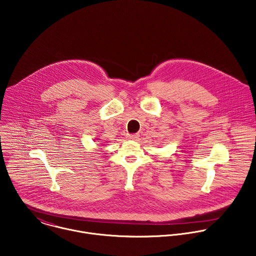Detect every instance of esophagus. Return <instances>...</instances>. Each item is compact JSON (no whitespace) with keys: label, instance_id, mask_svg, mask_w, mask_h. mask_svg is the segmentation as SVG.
<instances>
[{"label":"esophagus","instance_id":"obj_1","mask_svg":"<svg viewBox=\"0 0 256 256\" xmlns=\"http://www.w3.org/2000/svg\"><path fill=\"white\" fill-rule=\"evenodd\" d=\"M138 134H128V138L130 140H136L138 138Z\"/></svg>","mask_w":256,"mask_h":256}]
</instances>
